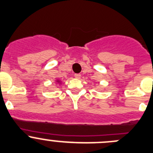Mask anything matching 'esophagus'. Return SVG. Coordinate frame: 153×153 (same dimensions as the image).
Here are the masks:
<instances>
[{"label":"esophagus","instance_id":"esophagus-1","mask_svg":"<svg viewBox=\"0 0 153 153\" xmlns=\"http://www.w3.org/2000/svg\"><path fill=\"white\" fill-rule=\"evenodd\" d=\"M75 78H77V79H79V78H81V75L80 74H75Z\"/></svg>","mask_w":153,"mask_h":153}]
</instances>
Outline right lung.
<instances>
[{"label":"right lung","instance_id":"right-lung-1","mask_svg":"<svg viewBox=\"0 0 153 153\" xmlns=\"http://www.w3.org/2000/svg\"><path fill=\"white\" fill-rule=\"evenodd\" d=\"M56 82H58V83H60V81H59V80H57Z\"/></svg>","mask_w":153,"mask_h":153}]
</instances>
